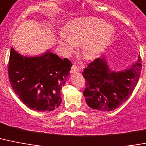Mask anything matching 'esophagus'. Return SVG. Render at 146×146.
<instances>
[{
  "instance_id": "esophagus-1",
  "label": "esophagus",
  "mask_w": 146,
  "mask_h": 146,
  "mask_svg": "<svg viewBox=\"0 0 146 146\" xmlns=\"http://www.w3.org/2000/svg\"><path fill=\"white\" fill-rule=\"evenodd\" d=\"M79 70V68L76 65H73V67H71L70 73H74V72H77Z\"/></svg>"
}]
</instances>
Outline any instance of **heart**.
<instances>
[{"label":"heart","mask_w":146,"mask_h":146,"mask_svg":"<svg viewBox=\"0 0 146 146\" xmlns=\"http://www.w3.org/2000/svg\"><path fill=\"white\" fill-rule=\"evenodd\" d=\"M114 34V28L97 18H83L71 22L67 34L62 33L59 46L66 54L76 49V44L82 43V51L85 57L94 58L104 50Z\"/></svg>","instance_id":"1"}]
</instances>
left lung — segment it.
Here are the masks:
<instances>
[{
  "instance_id": "obj_1",
  "label": "left lung",
  "mask_w": 146,
  "mask_h": 146,
  "mask_svg": "<svg viewBox=\"0 0 146 146\" xmlns=\"http://www.w3.org/2000/svg\"><path fill=\"white\" fill-rule=\"evenodd\" d=\"M140 56L128 70L111 71L104 58L94 59L82 72L87 104L100 111H112L126 101L137 86L142 70Z\"/></svg>"
}]
</instances>
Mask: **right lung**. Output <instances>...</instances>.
Instances as JSON below:
<instances>
[{
	"mask_svg": "<svg viewBox=\"0 0 146 146\" xmlns=\"http://www.w3.org/2000/svg\"><path fill=\"white\" fill-rule=\"evenodd\" d=\"M71 67L69 59L49 52L24 57L12 47L8 75L13 89L26 106L40 112L52 111L61 104V90Z\"/></svg>",
	"mask_w": 146,
	"mask_h": 146,
	"instance_id": "right-lung-1",
	"label": "right lung"
}]
</instances>
